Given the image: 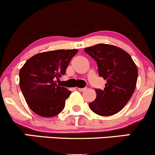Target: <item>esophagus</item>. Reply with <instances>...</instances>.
Wrapping results in <instances>:
<instances>
[{
    "mask_svg": "<svg viewBox=\"0 0 155 155\" xmlns=\"http://www.w3.org/2000/svg\"><path fill=\"white\" fill-rule=\"evenodd\" d=\"M85 89H86V88H78V90H79V91H85Z\"/></svg>",
    "mask_w": 155,
    "mask_h": 155,
    "instance_id": "esophagus-1",
    "label": "esophagus"
}]
</instances>
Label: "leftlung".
Returning a JSON list of instances; mask_svg holds the SVG:
<instances>
[{"mask_svg":"<svg viewBox=\"0 0 155 155\" xmlns=\"http://www.w3.org/2000/svg\"><path fill=\"white\" fill-rule=\"evenodd\" d=\"M97 62L99 76L107 80L103 90L96 88L95 100L89 103L91 110L100 116L120 111L135 91L137 67L131 56L114 45L98 44L84 49Z\"/></svg>","mask_w":155,"mask_h":155,"instance_id":"8db88e82","label":"left lung"}]
</instances>
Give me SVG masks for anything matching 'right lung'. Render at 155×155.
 <instances>
[{"label": "right lung", "mask_w": 155, "mask_h": 155, "mask_svg": "<svg viewBox=\"0 0 155 155\" xmlns=\"http://www.w3.org/2000/svg\"><path fill=\"white\" fill-rule=\"evenodd\" d=\"M77 49L56 50L37 54L19 71V85L30 109L43 117L58 115L71 94L56 81L65 74Z\"/></svg>", "instance_id": "add662e5"}]
</instances>
